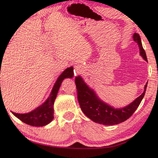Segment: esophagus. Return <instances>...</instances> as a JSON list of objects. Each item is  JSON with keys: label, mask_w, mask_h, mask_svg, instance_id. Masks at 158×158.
<instances>
[{"label": "esophagus", "mask_w": 158, "mask_h": 158, "mask_svg": "<svg viewBox=\"0 0 158 158\" xmlns=\"http://www.w3.org/2000/svg\"><path fill=\"white\" fill-rule=\"evenodd\" d=\"M74 73L75 75H78L80 73H81V70L80 69V68L78 66H75V70H74Z\"/></svg>", "instance_id": "esophagus-1"}]
</instances>
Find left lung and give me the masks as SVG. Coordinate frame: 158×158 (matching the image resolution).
Returning <instances> with one entry per match:
<instances>
[{"mask_svg": "<svg viewBox=\"0 0 158 158\" xmlns=\"http://www.w3.org/2000/svg\"><path fill=\"white\" fill-rule=\"evenodd\" d=\"M133 39L139 45L140 55L146 61H148L139 35L135 33L133 36ZM75 83L77 88V100L84 114L94 122L105 125L118 124L128 119L141 103L148 85L147 83L144 86L143 94L127 106L122 109H114L101 101L96 96L94 90L88 88L84 83L81 77H75Z\"/></svg>", "mask_w": 158, "mask_h": 158, "instance_id": "obj_1", "label": "left lung"}]
</instances>
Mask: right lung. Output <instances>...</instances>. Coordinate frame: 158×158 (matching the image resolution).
<instances>
[{
    "label": "right lung",
    "instance_id": "add662e5",
    "mask_svg": "<svg viewBox=\"0 0 158 158\" xmlns=\"http://www.w3.org/2000/svg\"><path fill=\"white\" fill-rule=\"evenodd\" d=\"M73 67L67 68L58 77L52 90L50 96L42 106L27 114H16L15 112H12V114L19 118L21 122L31 126L42 127L50 123L54 118V102L62 82L66 77H73Z\"/></svg>",
    "mask_w": 158,
    "mask_h": 158
}]
</instances>
